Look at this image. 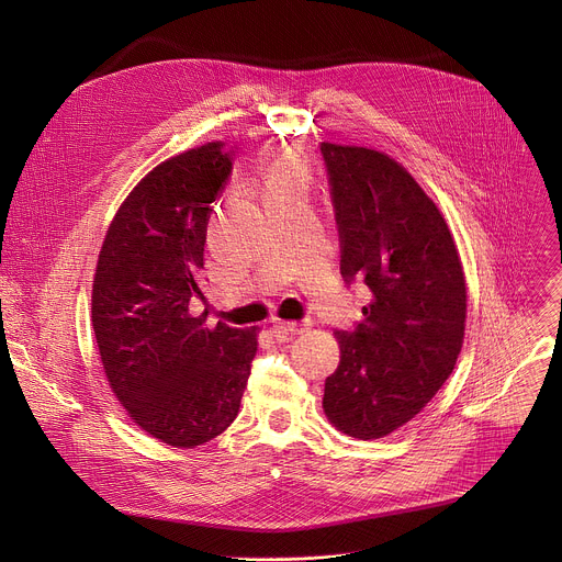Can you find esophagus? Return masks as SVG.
Returning <instances> with one entry per match:
<instances>
[{
  "label": "esophagus",
  "instance_id": "obj_1",
  "mask_svg": "<svg viewBox=\"0 0 562 562\" xmlns=\"http://www.w3.org/2000/svg\"><path fill=\"white\" fill-rule=\"evenodd\" d=\"M280 327L286 331V334H291V336H297V334H304V331H308L311 329V319H293V323H280Z\"/></svg>",
  "mask_w": 562,
  "mask_h": 562
}]
</instances>
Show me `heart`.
Segmentation results:
<instances>
[{"label": "heart", "instance_id": "obj_1", "mask_svg": "<svg viewBox=\"0 0 562 562\" xmlns=\"http://www.w3.org/2000/svg\"><path fill=\"white\" fill-rule=\"evenodd\" d=\"M306 169L295 157H278L265 169V191H289V189H304Z\"/></svg>", "mask_w": 562, "mask_h": 562}]
</instances>
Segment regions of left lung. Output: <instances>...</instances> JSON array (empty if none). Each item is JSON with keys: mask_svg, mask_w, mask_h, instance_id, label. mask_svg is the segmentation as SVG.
<instances>
[{"mask_svg": "<svg viewBox=\"0 0 562 562\" xmlns=\"http://www.w3.org/2000/svg\"><path fill=\"white\" fill-rule=\"evenodd\" d=\"M340 235V273L371 300L336 331L340 364L325 382L327 418L371 440L409 423L453 371L467 286L453 237L418 182L384 153L319 144Z\"/></svg>", "mask_w": 562, "mask_h": 562, "instance_id": "obj_1", "label": "left lung"}]
</instances>
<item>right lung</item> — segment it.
I'll return each instance as SVG.
<instances>
[{"label": "right lung", "instance_id": "1", "mask_svg": "<svg viewBox=\"0 0 562 562\" xmlns=\"http://www.w3.org/2000/svg\"><path fill=\"white\" fill-rule=\"evenodd\" d=\"M233 153L220 142L155 167L124 200L100 251L93 329L106 378L128 416L153 438L198 447L237 416L256 329L206 325L189 304L202 295L213 202Z\"/></svg>", "mask_w": 562, "mask_h": 562}]
</instances>
